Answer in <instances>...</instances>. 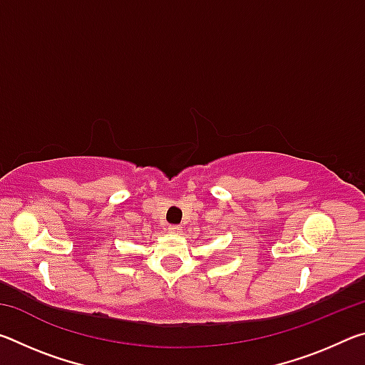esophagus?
I'll return each instance as SVG.
<instances>
[{"instance_id":"34e87169","label":"esophagus","mask_w":365,"mask_h":365,"mask_svg":"<svg viewBox=\"0 0 365 365\" xmlns=\"http://www.w3.org/2000/svg\"><path fill=\"white\" fill-rule=\"evenodd\" d=\"M168 230H169L170 233H180V232H182V227H180V225H169Z\"/></svg>"}]
</instances>
